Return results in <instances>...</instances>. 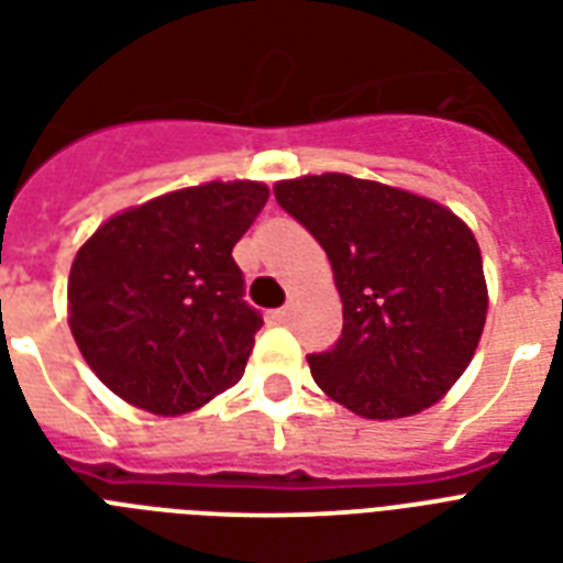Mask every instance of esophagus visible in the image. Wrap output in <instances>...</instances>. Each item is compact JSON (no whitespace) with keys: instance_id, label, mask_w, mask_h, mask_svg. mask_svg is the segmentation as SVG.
I'll list each match as a JSON object with an SVG mask.
<instances>
[{"instance_id":"obj_1","label":"esophagus","mask_w":563,"mask_h":563,"mask_svg":"<svg viewBox=\"0 0 563 563\" xmlns=\"http://www.w3.org/2000/svg\"><path fill=\"white\" fill-rule=\"evenodd\" d=\"M272 321H274V324H289V321H291V309H289V307L274 309V312H272Z\"/></svg>"}]
</instances>
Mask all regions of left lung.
<instances>
[{
	"label": "left lung",
	"instance_id": "obj_1",
	"mask_svg": "<svg viewBox=\"0 0 563 563\" xmlns=\"http://www.w3.org/2000/svg\"><path fill=\"white\" fill-rule=\"evenodd\" d=\"M342 295V335L309 353L316 383L362 418L418 415L471 365L488 291L476 239L441 203L351 175L280 180Z\"/></svg>",
	"mask_w": 563,
	"mask_h": 563
}]
</instances>
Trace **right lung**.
<instances>
[{
    "label": "right lung",
    "instance_id": "1",
    "mask_svg": "<svg viewBox=\"0 0 563 563\" xmlns=\"http://www.w3.org/2000/svg\"><path fill=\"white\" fill-rule=\"evenodd\" d=\"M265 201L263 184L212 180L92 233L69 272V327L110 391L184 415L242 379L263 316L245 300L233 245Z\"/></svg>",
    "mask_w": 563,
    "mask_h": 563
}]
</instances>
